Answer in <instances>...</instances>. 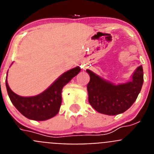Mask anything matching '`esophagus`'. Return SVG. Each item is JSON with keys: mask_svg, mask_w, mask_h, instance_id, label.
<instances>
[{"mask_svg": "<svg viewBox=\"0 0 154 154\" xmlns=\"http://www.w3.org/2000/svg\"><path fill=\"white\" fill-rule=\"evenodd\" d=\"M82 69H85V68H84V67H82Z\"/></svg>", "mask_w": 154, "mask_h": 154, "instance_id": "esophagus-1", "label": "esophagus"}]
</instances>
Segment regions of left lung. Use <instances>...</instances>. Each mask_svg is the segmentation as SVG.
<instances>
[{
  "label": "left lung",
  "instance_id": "1",
  "mask_svg": "<svg viewBox=\"0 0 154 154\" xmlns=\"http://www.w3.org/2000/svg\"><path fill=\"white\" fill-rule=\"evenodd\" d=\"M86 72L90 76L87 85L89 103L97 112L106 115L115 116L126 111L136 101L143 83L142 65L133 72L131 81L117 85L89 69Z\"/></svg>",
  "mask_w": 154,
  "mask_h": 154
}]
</instances>
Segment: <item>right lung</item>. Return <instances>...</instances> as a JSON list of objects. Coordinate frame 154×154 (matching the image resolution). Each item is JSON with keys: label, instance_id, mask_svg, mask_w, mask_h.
Returning a JSON list of instances; mask_svg holds the SVG:
<instances>
[{"label": "right lung", "instance_id": "1", "mask_svg": "<svg viewBox=\"0 0 154 154\" xmlns=\"http://www.w3.org/2000/svg\"><path fill=\"white\" fill-rule=\"evenodd\" d=\"M79 66L61 75L47 89L35 96L24 97L17 95L10 89L6 78V88L11 101L23 116L29 119L44 121L58 114L62 104L63 87L78 75Z\"/></svg>", "mask_w": 154, "mask_h": 154}]
</instances>
